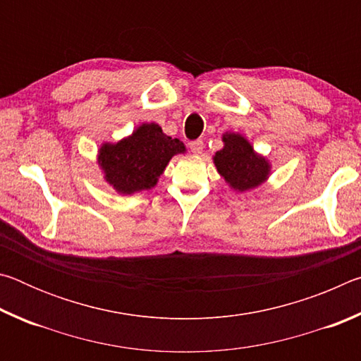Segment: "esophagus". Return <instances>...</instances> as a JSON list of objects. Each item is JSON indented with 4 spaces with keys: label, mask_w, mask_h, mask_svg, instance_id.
Instances as JSON below:
<instances>
[{
    "label": "esophagus",
    "mask_w": 361,
    "mask_h": 361,
    "mask_svg": "<svg viewBox=\"0 0 361 361\" xmlns=\"http://www.w3.org/2000/svg\"><path fill=\"white\" fill-rule=\"evenodd\" d=\"M189 148H191L194 154H200L204 151V142L202 140H194V142L189 143Z\"/></svg>",
    "instance_id": "obj_1"
}]
</instances>
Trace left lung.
Wrapping results in <instances>:
<instances>
[{
  "label": "left lung",
  "mask_w": 361,
  "mask_h": 361,
  "mask_svg": "<svg viewBox=\"0 0 361 361\" xmlns=\"http://www.w3.org/2000/svg\"><path fill=\"white\" fill-rule=\"evenodd\" d=\"M224 148L216 151L215 162L218 173L237 191H248L264 183L271 166L264 157L256 154L253 146L239 133H226Z\"/></svg>",
  "instance_id": "1"
}]
</instances>
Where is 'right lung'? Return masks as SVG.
I'll return each instance as SVG.
<instances>
[{
	"label": "right lung",
	"mask_w": 361,
	"mask_h": 361,
	"mask_svg": "<svg viewBox=\"0 0 361 361\" xmlns=\"http://www.w3.org/2000/svg\"><path fill=\"white\" fill-rule=\"evenodd\" d=\"M186 148L178 138L162 132L154 122L143 124L118 143H105L99 164L105 180L121 194H133L156 186L170 159Z\"/></svg>",
	"instance_id": "add662e5"
}]
</instances>
